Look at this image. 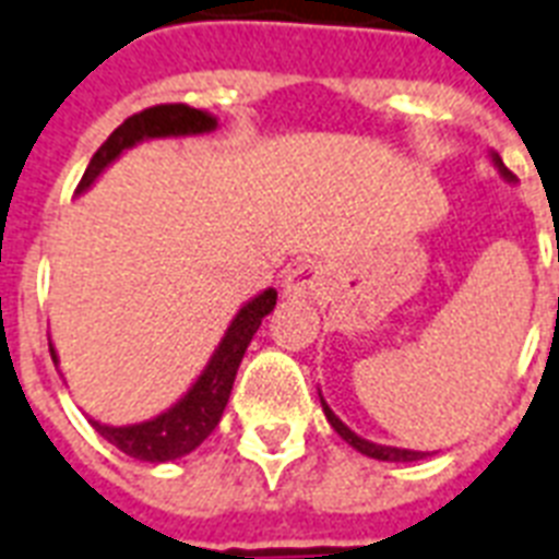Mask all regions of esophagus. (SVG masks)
Segmentation results:
<instances>
[{"label":"esophagus","mask_w":559,"mask_h":559,"mask_svg":"<svg viewBox=\"0 0 559 559\" xmlns=\"http://www.w3.org/2000/svg\"><path fill=\"white\" fill-rule=\"evenodd\" d=\"M323 271L318 262H302V265L288 267V274L283 280V297L285 300H309L318 292Z\"/></svg>","instance_id":"obj_1"}]
</instances>
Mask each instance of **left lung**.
I'll list each match as a JSON object with an SVG mask.
<instances>
[{
  "instance_id": "left-lung-1",
  "label": "left lung",
  "mask_w": 559,
  "mask_h": 559,
  "mask_svg": "<svg viewBox=\"0 0 559 559\" xmlns=\"http://www.w3.org/2000/svg\"><path fill=\"white\" fill-rule=\"evenodd\" d=\"M490 159H492V166L499 168V175L513 183V175L504 168V163H501V157L496 154V151H490ZM320 405H323V414H326L329 426L335 428V431H338V435L344 437L356 452H361V455L376 457V461H391V464H411V461H423V457L428 455V452H417V449H400V445H382V443H373V440H365V437H358L347 423H341V419L335 417V411L329 408L323 396H320Z\"/></svg>"
}]
</instances>
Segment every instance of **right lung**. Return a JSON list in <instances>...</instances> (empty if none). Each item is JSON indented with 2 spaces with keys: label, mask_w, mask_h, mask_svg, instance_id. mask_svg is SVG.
I'll return each instance as SVG.
<instances>
[{
  "label": "right lung",
  "mask_w": 559,
  "mask_h": 559,
  "mask_svg": "<svg viewBox=\"0 0 559 559\" xmlns=\"http://www.w3.org/2000/svg\"><path fill=\"white\" fill-rule=\"evenodd\" d=\"M215 128H218L215 116L206 114V110H194L189 104L148 107V110L131 116V119H124L107 136L102 148L95 151L84 177H81V183H78V194L86 192L104 175V168L114 166L124 151L140 145V142L171 140V136H201V133H212ZM274 306L276 288H265L257 297H250L236 311V318L230 320V326H227L224 338L210 356L201 376L194 379L192 388L171 408H166L157 417L142 419V423H131V426H110V423L90 419L95 431L107 443H114L119 452L136 457V461H148V464H166V461H177V457L194 452L221 423V414H224L227 400H230L233 382H236V373H239L245 349L257 335V329L262 326V318L271 314ZM49 353L51 361L58 365V349H55L51 341Z\"/></svg>",
  "instance_id": "add662e5"
}]
</instances>
